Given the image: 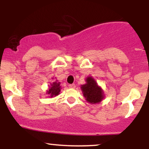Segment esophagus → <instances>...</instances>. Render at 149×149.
<instances>
[{"mask_svg": "<svg viewBox=\"0 0 149 149\" xmlns=\"http://www.w3.org/2000/svg\"><path fill=\"white\" fill-rule=\"evenodd\" d=\"M69 88H76V85H75V84H70V85H69Z\"/></svg>", "mask_w": 149, "mask_h": 149, "instance_id": "esophagus-1", "label": "esophagus"}]
</instances>
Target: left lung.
Wrapping results in <instances>:
<instances>
[{"label":"left lung","mask_w":149,"mask_h":149,"mask_svg":"<svg viewBox=\"0 0 149 149\" xmlns=\"http://www.w3.org/2000/svg\"><path fill=\"white\" fill-rule=\"evenodd\" d=\"M85 81L86 83L80 87L85 100L92 104L100 103L104 98V90L92 76L86 78Z\"/></svg>","instance_id":"8db88e82"}]
</instances>
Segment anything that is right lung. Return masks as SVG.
Instances as JSON below:
<instances>
[{"label": "right lung", "mask_w": 149, "mask_h": 149, "mask_svg": "<svg viewBox=\"0 0 149 149\" xmlns=\"http://www.w3.org/2000/svg\"><path fill=\"white\" fill-rule=\"evenodd\" d=\"M52 79H54V78H52ZM61 89L60 82L58 81L55 77L52 83L49 84V88L46 91V95H48L49 97H50V98H52V97L57 96L60 94Z\"/></svg>", "instance_id": "add662e5"}]
</instances>
